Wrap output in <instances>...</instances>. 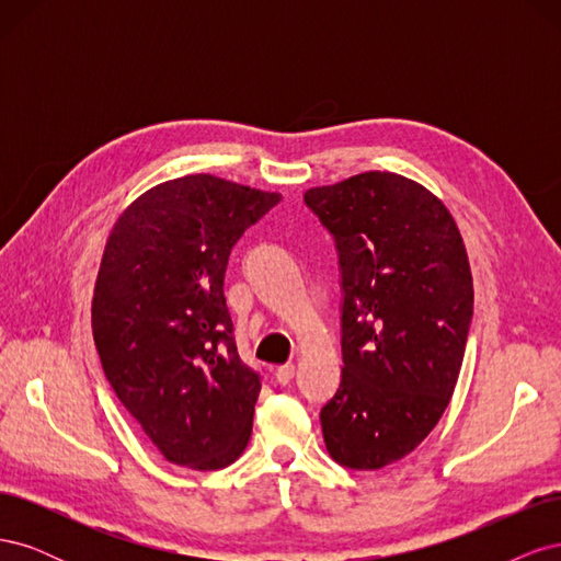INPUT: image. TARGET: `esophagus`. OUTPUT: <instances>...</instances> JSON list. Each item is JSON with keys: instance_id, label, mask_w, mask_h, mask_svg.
<instances>
[{"instance_id": "esophagus-1", "label": "esophagus", "mask_w": 561, "mask_h": 561, "mask_svg": "<svg viewBox=\"0 0 561 561\" xmlns=\"http://www.w3.org/2000/svg\"><path fill=\"white\" fill-rule=\"evenodd\" d=\"M274 377H276V381L278 383H290L293 381V377H295V365H280V367H276V371H274Z\"/></svg>"}]
</instances>
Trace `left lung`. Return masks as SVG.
Listing matches in <instances>:
<instances>
[{
  "instance_id": "obj_1",
  "label": "left lung",
  "mask_w": 561,
  "mask_h": 561,
  "mask_svg": "<svg viewBox=\"0 0 561 561\" xmlns=\"http://www.w3.org/2000/svg\"><path fill=\"white\" fill-rule=\"evenodd\" d=\"M330 231L342 287V381L322 404L339 466L379 470L447 410L472 322V276L454 217L428 190L369 171L304 194Z\"/></svg>"
}]
</instances>
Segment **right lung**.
I'll return each instance as SVG.
<instances>
[{
	"instance_id": "1",
	"label": "right lung",
	"mask_w": 561,
	"mask_h": 561,
	"mask_svg": "<svg viewBox=\"0 0 561 561\" xmlns=\"http://www.w3.org/2000/svg\"><path fill=\"white\" fill-rule=\"evenodd\" d=\"M280 198L186 175L133 201L110 233L93 339L116 398L165 461L219 470L248 447L262 377L236 348L225 274Z\"/></svg>"
}]
</instances>
